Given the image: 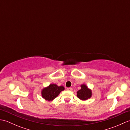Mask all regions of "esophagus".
Wrapping results in <instances>:
<instances>
[{"mask_svg":"<svg viewBox=\"0 0 130 130\" xmlns=\"http://www.w3.org/2000/svg\"><path fill=\"white\" fill-rule=\"evenodd\" d=\"M67 90H70V91H71V90H73V88H71V87H70V88H67Z\"/></svg>","mask_w":130,"mask_h":130,"instance_id":"esophagus-1","label":"esophagus"}]
</instances>
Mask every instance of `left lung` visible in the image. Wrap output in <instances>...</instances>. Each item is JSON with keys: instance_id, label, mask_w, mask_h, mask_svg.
<instances>
[{"instance_id": "obj_1", "label": "left lung", "mask_w": 130, "mask_h": 130, "mask_svg": "<svg viewBox=\"0 0 130 130\" xmlns=\"http://www.w3.org/2000/svg\"><path fill=\"white\" fill-rule=\"evenodd\" d=\"M77 96L82 101L87 100L90 98L92 95V90L88 88L86 85L82 84L81 85V89L77 92Z\"/></svg>"}]
</instances>
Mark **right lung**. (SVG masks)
I'll list each match as a JSON object with an SVG mask.
<instances>
[{"label": "right lung", "mask_w": 130, "mask_h": 130, "mask_svg": "<svg viewBox=\"0 0 130 130\" xmlns=\"http://www.w3.org/2000/svg\"><path fill=\"white\" fill-rule=\"evenodd\" d=\"M64 89L65 88L63 86L59 87L55 84H51L47 87L43 88L41 91V94L45 100L51 101L56 98L60 92Z\"/></svg>", "instance_id": "add662e5"}]
</instances>
